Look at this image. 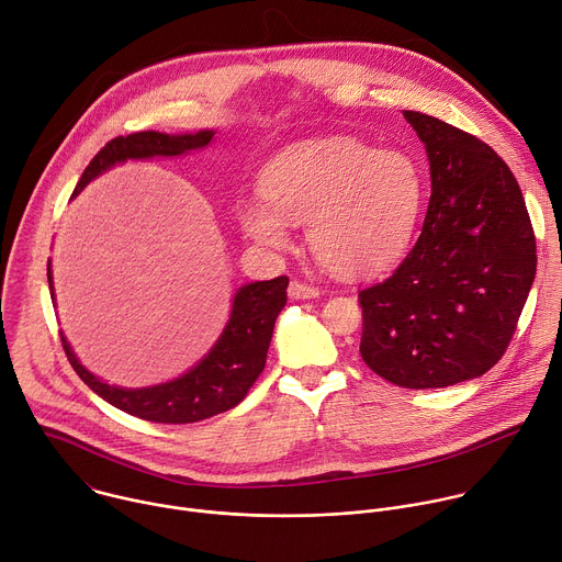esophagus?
I'll return each instance as SVG.
<instances>
[{"label": "esophagus", "instance_id": "obj_1", "mask_svg": "<svg viewBox=\"0 0 562 562\" xmlns=\"http://www.w3.org/2000/svg\"><path fill=\"white\" fill-rule=\"evenodd\" d=\"M321 292H318V288H312V285H305V283H301V281H292L290 285H288V296L292 299V301H305V299H316Z\"/></svg>", "mask_w": 562, "mask_h": 562}]
</instances>
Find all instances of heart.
Here are the masks:
<instances>
[{"label":"heart","mask_w":562,"mask_h":562,"mask_svg":"<svg viewBox=\"0 0 562 562\" xmlns=\"http://www.w3.org/2000/svg\"><path fill=\"white\" fill-rule=\"evenodd\" d=\"M259 194L263 201L239 210L248 239L283 250L288 223H305V244L327 272L368 279L405 257L425 207L427 177L405 148L376 150L355 137H329L270 159Z\"/></svg>","instance_id":"heart-1"}]
</instances>
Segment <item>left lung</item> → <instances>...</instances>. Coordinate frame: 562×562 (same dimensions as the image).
Wrapping results in <instances>:
<instances>
[{
    "label": "left lung",
    "mask_w": 562,
    "mask_h": 562,
    "mask_svg": "<svg viewBox=\"0 0 562 562\" xmlns=\"http://www.w3.org/2000/svg\"><path fill=\"white\" fill-rule=\"evenodd\" d=\"M431 179L423 233L390 279L359 292L361 357L407 390L450 387L505 355L536 277V239L507 164L416 110Z\"/></svg>",
    "instance_id": "8db88e82"
}]
</instances>
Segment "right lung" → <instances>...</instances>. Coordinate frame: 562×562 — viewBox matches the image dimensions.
<instances>
[{"label":"right lung","mask_w":562,"mask_h":562,"mask_svg":"<svg viewBox=\"0 0 562 562\" xmlns=\"http://www.w3.org/2000/svg\"><path fill=\"white\" fill-rule=\"evenodd\" d=\"M214 139V131L168 135L157 131H144L128 137L108 142L83 170L72 196H77L92 179L105 170L126 161L168 159L181 157L192 150L207 148ZM48 288L55 301L53 270L48 259ZM288 277L270 281H255L241 285L231 305V316L223 325L212 348L183 374L166 383L148 387H122L110 385L94 376L75 355L70 341L61 334V346L72 370L79 379L105 403L117 409L139 416L153 423L183 425L210 418L226 409H233L244 401L252 383L266 368L272 329L288 296ZM57 305V303H53Z\"/></svg>","instance_id":"right-lung-1"}]
</instances>
